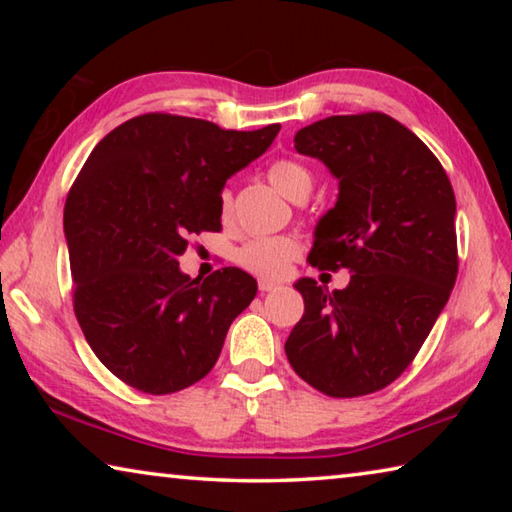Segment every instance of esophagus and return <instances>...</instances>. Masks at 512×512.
<instances>
[{"label":"esophagus","instance_id":"1","mask_svg":"<svg viewBox=\"0 0 512 512\" xmlns=\"http://www.w3.org/2000/svg\"><path fill=\"white\" fill-rule=\"evenodd\" d=\"M257 287H259V291H262V293H268V291L280 289V284H277V282H271V280H259Z\"/></svg>","mask_w":512,"mask_h":512}]
</instances>
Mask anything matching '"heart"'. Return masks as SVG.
Instances as JSON below:
<instances>
[{
  "label": "heart",
  "instance_id": "heart-1",
  "mask_svg": "<svg viewBox=\"0 0 512 512\" xmlns=\"http://www.w3.org/2000/svg\"><path fill=\"white\" fill-rule=\"evenodd\" d=\"M268 183H271L277 192L293 203L307 201L314 187V173H311L305 164L291 158L275 160L266 171ZM221 216L225 219L230 212V192L223 189L219 196ZM300 253L298 241L293 237L275 235V237H255L248 239L244 246L237 248L235 262L246 268V271L255 273L259 277H280L287 271L289 264Z\"/></svg>",
  "mask_w": 512,
  "mask_h": 512
}]
</instances>
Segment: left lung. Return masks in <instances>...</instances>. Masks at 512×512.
I'll list each match as a JSON object with an SVG mask.
<instances>
[{"label":"left lung","instance_id":"1","mask_svg":"<svg viewBox=\"0 0 512 512\" xmlns=\"http://www.w3.org/2000/svg\"><path fill=\"white\" fill-rule=\"evenodd\" d=\"M293 144L339 180L309 262L352 277L332 293L311 277L296 282L305 314L284 352L329 397L381 391L409 368L454 289L452 183L427 144L384 112L320 119Z\"/></svg>","mask_w":512,"mask_h":512}]
</instances>
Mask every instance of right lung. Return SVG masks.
<instances>
[{"instance_id":"add662e5","label":"right lung","mask_w":512,"mask_h":512,"mask_svg":"<svg viewBox=\"0 0 512 512\" xmlns=\"http://www.w3.org/2000/svg\"><path fill=\"white\" fill-rule=\"evenodd\" d=\"M280 124L225 131L149 112L94 146L65 203L74 314L92 352L124 384L169 395L214 368L257 282L225 266L201 282L178 257L221 228L225 180L259 158Z\"/></svg>"}]
</instances>
